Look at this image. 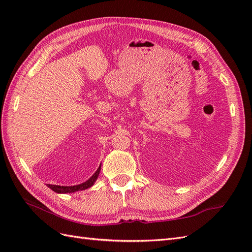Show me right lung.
<instances>
[{
	"instance_id": "right-lung-1",
	"label": "right lung",
	"mask_w": 252,
	"mask_h": 252,
	"mask_svg": "<svg viewBox=\"0 0 252 252\" xmlns=\"http://www.w3.org/2000/svg\"><path fill=\"white\" fill-rule=\"evenodd\" d=\"M101 171V165L98 166V168L96 169V171L93 174V177L89 178L86 182L82 183V184L79 185H74V186H60V185H51V184H47V186L53 190V191L57 193H72L75 191H80V190H85L87 188H90L91 186L94 185V183L100 174Z\"/></svg>"
}]
</instances>
